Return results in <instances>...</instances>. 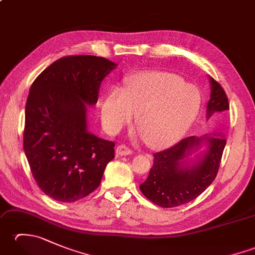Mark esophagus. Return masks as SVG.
<instances>
[{"mask_svg": "<svg viewBox=\"0 0 255 255\" xmlns=\"http://www.w3.org/2000/svg\"><path fill=\"white\" fill-rule=\"evenodd\" d=\"M128 154H131V150L127 148L126 145L121 144L116 148V155H128Z\"/></svg>", "mask_w": 255, "mask_h": 255, "instance_id": "obj_1", "label": "esophagus"}]
</instances>
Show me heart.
<instances>
[{
    "label": "heart",
    "mask_w": 255,
    "mask_h": 255,
    "mask_svg": "<svg viewBox=\"0 0 255 255\" xmlns=\"http://www.w3.org/2000/svg\"><path fill=\"white\" fill-rule=\"evenodd\" d=\"M200 106L194 86L174 74L143 72L129 79L125 88L114 86L103 97L101 118L115 134L136 116L137 127L153 148L180 140L192 126Z\"/></svg>",
    "instance_id": "b5f03b06"
}]
</instances>
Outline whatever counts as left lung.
I'll use <instances>...</instances> for the list:
<instances>
[{
	"mask_svg": "<svg viewBox=\"0 0 255 255\" xmlns=\"http://www.w3.org/2000/svg\"><path fill=\"white\" fill-rule=\"evenodd\" d=\"M210 99L206 118L229 111L224 89L209 77ZM226 145L223 133L215 136L187 137L173 147L154 153L153 165L140 191L160 207L171 208L186 204L199 196L213 181L219 169ZM203 146L205 149L202 151ZM195 155L193 157L192 154Z\"/></svg>",
	"mask_w": 255,
	"mask_h": 255,
	"instance_id": "1",
	"label": "left lung"
}]
</instances>
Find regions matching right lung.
<instances>
[{
  "mask_svg": "<svg viewBox=\"0 0 255 255\" xmlns=\"http://www.w3.org/2000/svg\"><path fill=\"white\" fill-rule=\"evenodd\" d=\"M117 63L70 56L45 69L30 86L25 108L24 151L38 186L58 202L72 203L100 186L115 143L89 131L88 106Z\"/></svg>",
  "mask_w": 255,
  "mask_h": 255,
  "instance_id": "1",
  "label": "right lung"
}]
</instances>
